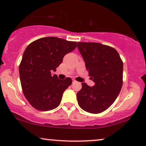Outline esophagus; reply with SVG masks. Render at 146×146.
I'll return each instance as SVG.
<instances>
[{"label": "esophagus", "mask_w": 146, "mask_h": 146, "mask_svg": "<svg viewBox=\"0 0 146 146\" xmlns=\"http://www.w3.org/2000/svg\"><path fill=\"white\" fill-rule=\"evenodd\" d=\"M75 82H76V81H75V80H73V83H75Z\"/></svg>", "instance_id": "1"}]
</instances>
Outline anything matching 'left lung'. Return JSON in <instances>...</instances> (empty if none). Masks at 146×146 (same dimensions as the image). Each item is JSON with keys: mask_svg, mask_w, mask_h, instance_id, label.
I'll return each mask as SVG.
<instances>
[{"mask_svg": "<svg viewBox=\"0 0 146 146\" xmlns=\"http://www.w3.org/2000/svg\"><path fill=\"white\" fill-rule=\"evenodd\" d=\"M77 48L85 62L90 87L82 83L77 94L78 104L86 112L98 114L108 109L116 99L123 83V62L112 47L95 42H78Z\"/></svg>", "mask_w": 146, "mask_h": 146, "instance_id": "8db88e82", "label": "left lung"}]
</instances>
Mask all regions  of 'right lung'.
<instances>
[{"label":"right lung","mask_w":146,"mask_h":146,"mask_svg":"<svg viewBox=\"0 0 146 146\" xmlns=\"http://www.w3.org/2000/svg\"><path fill=\"white\" fill-rule=\"evenodd\" d=\"M76 47V42L47 37L34 41L26 48L19 65L20 79L24 96L36 109L48 111L59 105L72 79H59L51 73L56 71L63 57Z\"/></svg>","instance_id":"right-lung-1"}]
</instances>
